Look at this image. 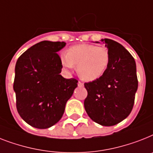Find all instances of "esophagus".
I'll return each instance as SVG.
<instances>
[{"mask_svg":"<svg viewBox=\"0 0 153 153\" xmlns=\"http://www.w3.org/2000/svg\"><path fill=\"white\" fill-rule=\"evenodd\" d=\"M78 85H79V87H82L83 85H84V84H83L82 82H78Z\"/></svg>","mask_w":153,"mask_h":153,"instance_id":"1","label":"esophagus"}]
</instances>
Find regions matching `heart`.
<instances>
[{"label": "heart", "mask_w": 153, "mask_h": 153, "mask_svg": "<svg viewBox=\"0 0 153 153\" xmlns=\"http://www.w3.org/2000/svg\"><path fill=\"white\" fill-rule=\"evenodd\" d=\"M60 60L67 70L77 65V72L83 80L94 81L105 74L111 56L105 47L81 44L71 47L67 54L61 56Z\"/></svg>", "instance_id": "b5f03b06"}]
</instances>
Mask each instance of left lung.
Listing matches in <instances>:
<instances>
[{"instance_id":"1","label":"left lung","mask_w":153,"mask_h":153,"mask_svg":"<svg viewBox=\"0 0 153 153\" xmlns=\"http://www.w3.org/2000/svg\"><path fill=\"white\" fill-rule=\"evenodd\" d=\"M100 42L109 51L111 60L102 76L84 84L88 92L84 107L93 121L110 126L122 122L130 114L138 82L136 63L128 51L108 38Z\"/></svg>"}]
</instances>
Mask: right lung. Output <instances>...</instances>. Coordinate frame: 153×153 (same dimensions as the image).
Wrapping results in <instances>:
<instances>
[{"mask_svg":"<svg viewBox=\"0 0 153 153\" xmlns=\"http://www.w3.org/2000/svg\"><path fill=\"white\" fill-rule=\"evenodd\" d=\"M65 45L64 42L43 41L17 59L13 85L16 108L33 127L46 129L58 123L78 86V80L59 74L63 66L57 53Z\"/></svg>","mask_w":153,"mask_h":153,"instance_id":"obj_1","label":"right lung"}]
</instances>
